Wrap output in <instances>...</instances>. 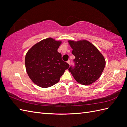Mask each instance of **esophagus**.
<instances>
[{
    "instance_id": "esophagus-1",
    "label": "esophagus",
    "mask_w": 127,
    "mask_h": 127,
    "mask_svg": "<svg viewBox=\"0 0 127 127\" xmlns=\"http://www.w3.org/2000/svg\"><path fill=\"white\" fill-rule=\"evenodd\" d=\"M67 63L70 65V61L69 60V61H67Z\"/></svg>"
}]
</instances>
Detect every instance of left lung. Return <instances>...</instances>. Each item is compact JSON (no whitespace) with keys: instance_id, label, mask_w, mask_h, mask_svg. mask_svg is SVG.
Segmentation results:
<instances>
[{"instance_id":"left-lung-1","label":"left lung","mask_w":127,"mask_h":127,"mask_svg":"<svg viewBox=\"0 0 127 127\" xmlns=\"http://www.w3.org/2000/svg\"><path fill=\"white\" fill-rule=\"evenodd\" d=\"M75 56V66L69 71L78 83L90 85L98 79L105 65V60L96 47L88 40H69Z\"/></svg>"}]
</instances>
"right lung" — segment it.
<instances>
[{
    "instance_id": "add662e5",
    "label": "right lung",
    "mask_w": 127,
    "mask_h": 127,
    "mask_svg": "<svg viewBox=\"0 0 127 127\" xmlns=\"http://www.w3.org/2000/svg\"><path fill=\"white\" fill-rule=\"evenodd\" d=\"M62 43L48 38L35 44L28 50L25 58L26 72L33 83L41 88L55 85L69 65L62 60L57 50Z\"/></svg>"
}]
</instances>
